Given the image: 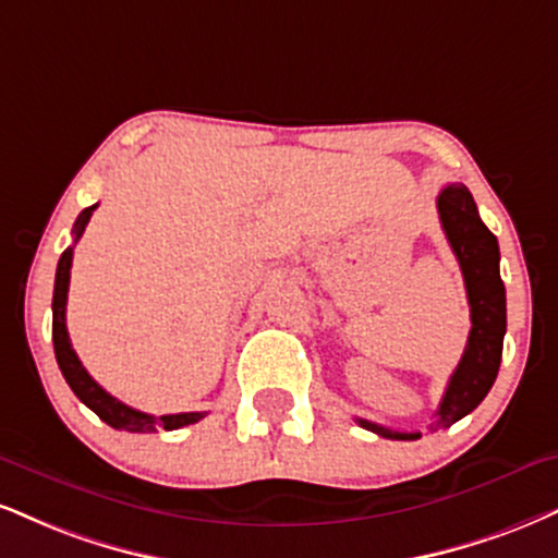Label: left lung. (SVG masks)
Wrapping results in <instances>:
<instances>
[{"mask_svg":"<svg viewBox=\"0 0 558 558\" xmlns=\"http://www.w3.org/2000/svg\"><path fill=\"white\" fill-rule=\"evenodd\" d=\"M441 228L460 262L465 278L468 304H471V335L458 368L449 377L445 398L439 402L432 428H447L481 405L494 387L501 364V348L507 332V293L499 275V241L481 220L473 194L462 184H447L436 197ZM359 426L385 436V439H418V432H392V428L355 418Z\"/></svg>","mask_w":558,"mask_h":558,"instance_id":"8db88e82","label":"left lung"}]
</instances>
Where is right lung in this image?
<instances>
[{
    "label": "right lung",
    "instance_id": "1",
    "mask_svg": "<svg viewBox=\"0 0 558 558\" xmlns=\"http://www.w3.org/2000/svg\"><path fill=\"white\" fill-rule=\"evenodd\" d=\"M98 205L85 207L83 213L77 215L75 228H72V236L77 239L83 236L87 220H90L93 210ZM75 244L66 246L59 257L57 265V280H53V301H51V312H53V322H51V335H53V353H57V364L62 368L66 385L72 387V392L77 395L80 400L90 408L93 413L98 415L100 421H106L111 428H122V432H132V434H150L158 432V428H166V432H173V428L197 424L199 418H205V413H173V415H147L143 411H134V408L124 405L122 400H117L113 395L106 392L104 387L98 385L90 374L85 372V366L80 364L75 348L70 343V332H66V291H70V270H72V250Z\"/></svg>",
    "mask_w": 558,
    "mask_h": 558
}]
</instances>
